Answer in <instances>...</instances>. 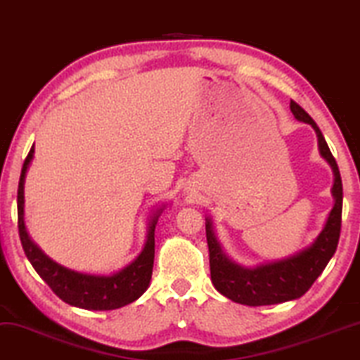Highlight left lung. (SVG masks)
Here are the masks:
<instances>
[{"label":"left lung","instance_id":"obj_1","mask_svg":"<svg viewBox=\"0 0 360 360\" xmlns=\"http://www.w3.org/2000/svg\"><path fill=\"white\" fill-rule=\"evenodd\" d=\"M290 111L295 120L307 122L316 131L321 156L329 162L332 172H334V186H332L334 207L330 209L324 229L314 239L311 245L295 252L294 256L259 264L256 267H244L229 259L214 234L212 221L207 217L206 238L214 288L227 299L244 304V306H272V304L299 299L322 274L327 262L330 261L338 249L340 222H342V179H340L338 162L332 156L319 126L314 122L312 117L294 101H290Z\"/></svg>","mask_w":360,"mask_h":360}]
</instances>
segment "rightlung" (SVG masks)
Wrapping results in <instances>:
<instances>
[{"label": "right lung", "instance_id": "1", "mask_svg": "<svg viewBox=\"0 0 360 360\" xmlns=\"http://www.w3.org/2000/svg\"><path fill=\"white\" fill-rule=\"evenodd\" d=\"M34 148H31L28 158L22 165L20 184H18V229H20V239L25 249L26 257L34 267L46 284L51 288L54 294L61 301L70 306L88 309V311H112L127 304L134 302L149 288V281L153 276L154 264V229H156L158 219L162 209L159 207L153 214L148 224V236L143 251L133 262L127 264L121 271L111 276H96L84 274L68 269L61 264L54 262L31 240L28 231L25 226V177L28 167L33 161Z\"/></svg>", "mask_w": 360, "mask_h": 360}]
</instances>
